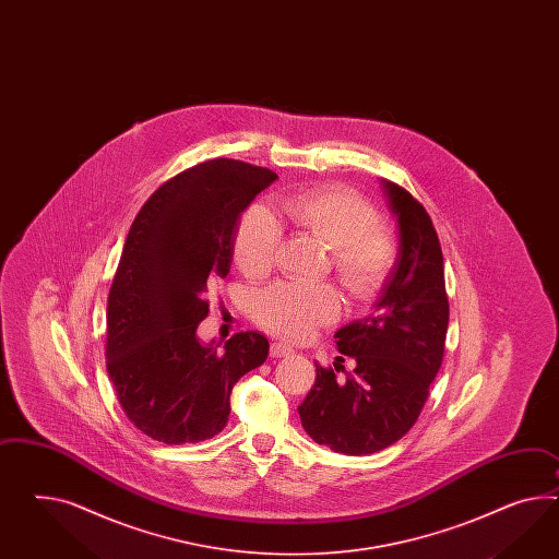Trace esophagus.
Returning <instances> with one entry per match:
<instances>
[{"instance_id": "34e87169", "label": "esophagus", "mask_w": 559, "mask_h": 559, "mask_svg": "<svg viewBox=\"0 0 559 559\" xmlns=\"http://www.w3.org/2000/svg\"><path fill=\"white\" fill-rule=\"evenodd\" d=\"M290 354H293V347L285 346V344L274 342L271 346L272 358H285V356H290Z\"/></svg>"}]
</instances>
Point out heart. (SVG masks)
Segmentation results:
<instances>
[{"label":"heart","instance_id":"obj_1","mask_svg":"<svg viewBox=\"0 0 559 559\" xmlns=\"http://www.w3.org/2000/svg\"><path fill=\"white\" fill-rule=\"evenodd\" d=\"M278 210L301 234L330 248V264L342 287L356 299L372 297L393 269V236L378 226L377 210L349 189L323 187L283 197ZM281 243V226L264 207L243 213L234 238V260L246 276L262 278L272 271ZM340 313L330 285L278 283L254 302L257 321L287 340H305Z\"/></svg>","mask_w":559,"mask_h":559}]
</instances>
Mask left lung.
<instances>
[{
	"instance_id": "obj_1",
	"label": "left lung",
	"mask_w": 559,
	"mask_h": 559,
	"mask_svg": "<svg viewBox=\"0 0 559 559\" xmlns=\"http://www.w3.org/2000/svg\"><path fill=\"white\" fill-rule=\"evenodd\" d=\"M382 189L399 227L396 260L370 316L335 332L337 349L356 368L337 378V368L316 364V384L299 405L307 436L347 455L380 452L419 419L441 368L450 321L431 217L403 187L382 181Z\"/></svg>"
}]
</instances>
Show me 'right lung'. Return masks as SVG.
Listing matches in <instances>:
<instances>
[{
  "label": "right lung",
  "instance_id": "add662e5",
  "mask_svg": "<svg viewBox=\"0 0 559 559\" xmlns=\"http://www.w3.org/2000/svg\"><path fill=\"white\" fill-rule=\"evenodd\" d=\"M276 173L231 158L187 168L142 205L107 297V374L126 417L166 445L217 436L229 394L269 358L258 332L203 344L207 290L226 278L241 213Z\"/></svg>",
  "mask_w": 559,
  "mask_h": 559
}]
</instances>
